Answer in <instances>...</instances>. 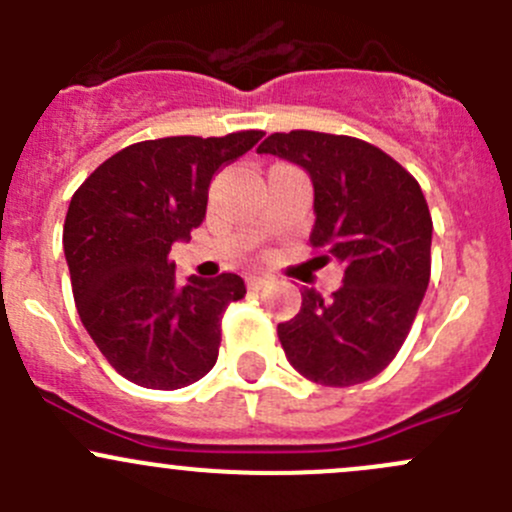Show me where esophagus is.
Listing matches in <instances>:
<instances>
[{
    "mask_svg": "<svg viewBox=\"0 0 512 512\" xmlns=\"http://www.w3.org/2000/svg\"><path fill=\"white\" fill-rule=\"evenodd\" d=\"M270 282V277H257V275H250L247 277V289H252V292H257V289H262Z\"/></svg>",
    "mask_w": 512,
    "mask_h": 512,
    "instance_id": "1",
    "label": "esophagus"
}]
</instances>
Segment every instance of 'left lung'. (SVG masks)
Wrapping results in <instances>:
<instances>
[{
  "mask_svg": "<svg viewBox=\"0 0 512 512\" xmlns=\"http://www.w3.org/2000/svg\"><path fill=\"white\" fill-rule=\"evenodd\" d=\"M302 165L314 185L309 245L344 262V285L277 324L289 364L322 386H354L391 364L431 280V213L414 175L381 148L317 131L272 133L257 146Z\"/></svg>",
  "mask_w": 512,
  "mask_h": 512,
  "instance_id": "1",
  "label": "left lung"
}]
</instances>
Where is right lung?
<instances>
[{
  "label": "right lung",
  "instance_id": "obj_1",
  "mask_svg": "<svg viewBox=\"0 0 512 512\" xmlns=\"http://www.w3.org/2000/svg\"><path fill=\"white\" fill-rule=\"evenodd\" d=\"M262 131L170 136L123 148L81 183L64 223V255L86 332L108 364L146 389L173 391L218 361L227 304L242 277H188L170 245L203 223L213 175L250 151Z\"/></svg>",
  "mask_w": 512,
  "mask_h": 512
}]
</instances>
